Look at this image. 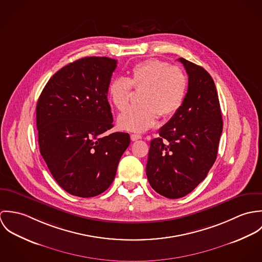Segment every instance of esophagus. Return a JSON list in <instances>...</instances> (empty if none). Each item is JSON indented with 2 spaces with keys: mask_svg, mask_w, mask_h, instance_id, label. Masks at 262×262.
Listing matches in <instances>:
<instances>
[{
  "mask_svg": "<svg viewBox=\"0 0 262 262\" xmlns=\"http://www.w3.org/2000/svg\"><path fill=\"white\" fill-rule=\"evenodd\" d=\"M131 140L132 141H137L139 139H141V135H138V134H131Z\"/></svg>",
  "mask_w": 262,
  "mask_h": 262,
  "instance_id": "esophagus-1",
  "label": "esophagus"
}]
</instances>
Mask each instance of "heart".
<instances>
[{"label": "heart", "instance_id": "heart-1", "mask_svg": "<svg viewBox=\"0 0 262 262\" xmlns=\"http://www.w3.org/2000/svg\"><path fill=\"white\" fill-rule=\"evenodd\" d=\"M132 88L142 91L141 105L120 114L118 125L123 130L144 132L157 122L159 115L170 118L181 109L187 95V75L181 68L156 58L135 64L128 78H115L108 86V98L117 110L127 108Z\"/></svg>", "mask_w": 262, "mask_h": 262}]
</instances>
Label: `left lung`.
<instances>
[{"instance_id":"left-lung-1","label":"left lung","mask_w":262,"mask_h":262,"mask_svg":"<svg viewBox=\"0 0 262 262\" xmlns=\"http://www.w3.org/2000/svg\"><path fill=\"white\" fill-rule=\"evenodd\" d=\"M188 75L185 101L150 142L146 174L168 199L187 195L203 182L216 158L223 120L215 82L202 67L179 58Z\"/></svg>"}]
</instances>
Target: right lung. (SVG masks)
Wrapping results in <instances>:
<instances>
[{
	"label": "right lung",
	"instance_id": "right-lung-1",
	"mask_svg": "<svg viewBox=\"0 0 262 262\" xmlns=\"http://www.w3.org/2000/svg\"><path fill=\"white\" fill-rule=\"evenodd\" d=\"M117 60L83 57L48 80L36 107L40 153L56 183L69 193L91 198L111 186L130 144L113 126L108 86Z\"/></svg>",
	"mask_w": 262,
	"mask_h": 262
}]
</instances>
